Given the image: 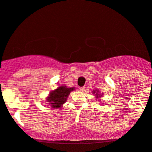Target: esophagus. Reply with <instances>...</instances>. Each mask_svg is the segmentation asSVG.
Segmentation results:
<instances>
[{"label": "esophagus", "mask_w": 152, "mask_h": 152, "mask_svg": "<svg viewBox=\"0 0 152 152\" xmlns=\"http://www.w3.org/2000/svg\"><path fill=\"white\" fill-rule=\"evenodd\" d=\"M79 90H80V91H84V90H85V87H84V86H82V87H80L79 88Z\"/></svg>", "instance_id": "1"}]
</instances>
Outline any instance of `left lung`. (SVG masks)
<instances>
[{
	"label": "left lung",
	"mask_w": 152,
	"mask_h": 152,
	"mask_svg": "<svg viewBox=\"0 0 152 152\" xmlns=\"http://www.w3.org/2000/svg\"><path fill=\"white\" fill-rule=\"evenodd\" d=\"M93 93H95V94L94 95H96V96H97V97H99V96H102V95H100V94H99V91H98V90H95V91H93ZM96 97V98H97Z\"/></svg>",
	"instance_id": "1"
}]
</instances>
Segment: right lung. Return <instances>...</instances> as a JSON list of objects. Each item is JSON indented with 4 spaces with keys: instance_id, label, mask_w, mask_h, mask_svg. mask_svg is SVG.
Listing matches in <instances>:
<instances>
[{
    "instance_id": "1",
    "label": "right lung",
    "mask_w": 152,
    "mask_h": 152,
    "mask_svg": "<svg viewBox=\"0 0 152 152\" xmlns=\"http://www.w3.org/2000/svg\"><path fill=\"white\" fill-rule=\"evenodd\" d=\"M74 89V87L68 88L66 86H60L50 93L49 96L47 97V101L50 104L51 107L61 108L67 100V98L71 91Z\"/></svg>"
}]
</instances>
